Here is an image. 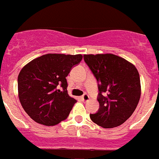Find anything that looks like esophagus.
<instances>
[{"label":"esophagus","instance_id":"obj_1","mask_svg":"<svg viewBox=\"0 0 159 159\" xmlns=\"http://www.w3.org/2000/svg\"><path fill=\"white\" fill-rule=\"evenodd\" d=\"M82 99L84 102H87V101H88L90 99V96L88 95V94H84V95L82 96Z\"/></svg>","mask_w":159,"mask_h":159}]
</instances>
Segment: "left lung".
<instances>
[{"mask_svg": "<svg viewBox=\"0 0 159 159\" xmlns=\"http://www.w3.org/2000/svg\"><path fill=\"white\" fill-rule=\"evenodd\" d=\"M98 82L99 108L90 118L103 128L123 124L135 110L141 95L139 71L125 59L113 54L84 55Z\"/></svg>", "mask_w": 159, "mask_h": 159, "instance_id": "left-lung-1", "label": "left lung"}]
</instances>
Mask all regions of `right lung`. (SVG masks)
<instances>
[{"label":"right lung","instance_id":"add662e5","mask_svg":"<svg viewBox=\"0 0 159 159\" xmlns=\"http://www.w3.org/2000/svg\"><path fill=\"white\" fill-rule=\"evenodd\" d=\"M82 58L80 54H46L22 68L18 75V94L31 119L45 126L67 119L76 100L67 94L66 77Z\"/></svg>","mask_w":159,"mask_h":159}]
</instances>
